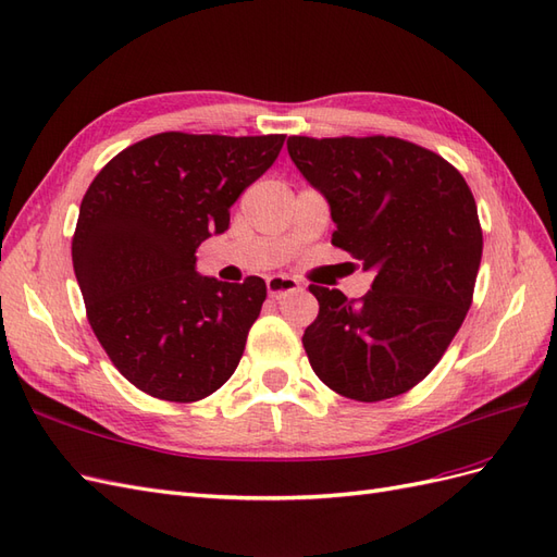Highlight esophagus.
<instances>
[{"label":"esophagus","instance_id":"34e87169","mask_svg":"<svg viewBox=\"0 0 557 557\" xmlns=\"http://www.w3.org/2000/svg\"><path fill=\"white\" fill-rule=\"evenodd\" d=\"M295 290H299V281L297 278L283 276V274H276V276H269L267 278V293H269V297L278 299L281 295L295 293Z\"/></svg>","mask_w":557,"mask_h":557}]
</instances>
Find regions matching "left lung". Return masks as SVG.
I'll return each instance as SVG.
<instances>
[{"instance_id":"8db88e82","label":"left lung","mask_w":557,"mask_h":557,"mask_svg":"<svg viewBox=\"0 0 557 557\" xmlns=\"http://www.w3.org/2000/svg\"><path fill=\"white\" fill-rule=\"evenodd\" d=\"M299 174L327 199L332 244L374 274L360 301L309 290L318 318L301 344L334 393L381 401L411 391L442 360L469 311L483 252L462 174L395 137H290Z\"/></svg>"}]
</instances>
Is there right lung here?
Wrapping results in <instances>:
<instances>
[{
    "mask_svg": "<svg viewBox=\"0 0 557 557\" xmlns=\"http://www.w3.org/2000/svg\"><path fill=\"white\" fill-rule=\"evenodd\" d=\"M283 134L164 132L117 153L81 201L72 260L99 344L129 383L197 401L237 369L267 285L197 272V248L281 153Z\"/></svg>",
    "mask_w": 557,
    "mask_h": 557,
    "instance_id": "obj_1",
    "label": "right lung"
}]
</instances>
